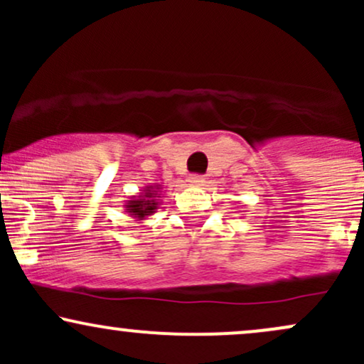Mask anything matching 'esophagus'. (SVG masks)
<instances>
[{
    "label": "esophagus",
    "instance_id": "esophagus-1",
    "mask_svg": "<svg viewBox=\"0 0 364 364\" xmlns=\"http://www.w3.org/2000/svg\"><path fill=\"white\" fill-rule=\"evenodd\" d=\"M188 181H190L191 186H202L203 183H205V178H203L202 174H191V176L188 178Z\"/></svg>",
    "mask_w": 364,
    "mask_h": 364
}]
</instances>
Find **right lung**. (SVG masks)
Instances as JSON below:
<instances>
[{"label":"right lung","instance_id":"obj_1","mask_svg":"<svg viewBox=\"0 0 364 364\" xmlns=\"http://www.w3.org/2000/svg\"><path fill=\"white\" fill-rule=\"evenodd\" d=\"M161 185H149L140 190L139 195H133L124 203V212L136 220H147L150 215L157 212L161 205Z\"/></svg>","mask_w":364,"mask_h":364}]
</instances>
